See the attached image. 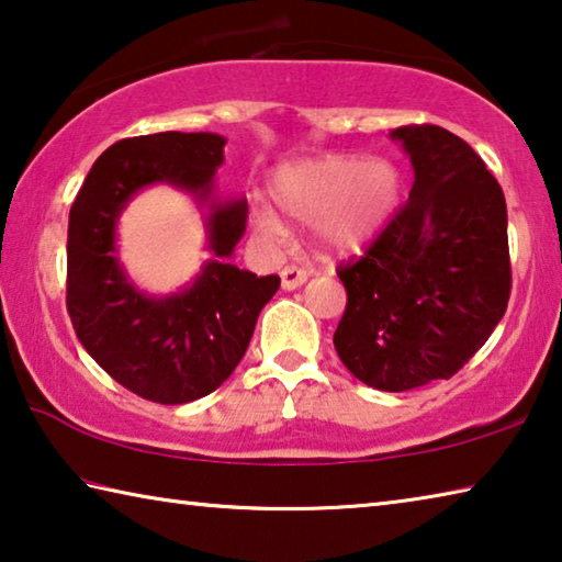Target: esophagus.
Listing matches in <instances>:
<instances>
[{"mask_svg":"<svg viewBox=\"0 0 562 562\" xmlns=\"http://www.w3.org/2000/svg\"><path fill=\"white\" fill-rule=\"evenodd\" d=\"M280 278H282V290H297L307 282V272L302 268H294V265H288V268L280 272Z\"/></svg>","mask_w":562,"mask_h":562,"instance_id":"1","label":"esophagus"}]
</instances>
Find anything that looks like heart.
Listing matches in <instances>:
<instances>
[{"mask_svg": "<svg viewBox=\"0 0 562 562\" xmlns=\"http://www.w3.org/2000/svg\"><path fill=\"white\" fill-rule=\"evenodd\" d=\"M272 198L292 221L315 225L329 252L347 255L372 243L392 221L402 198V173L386 158H304L272 176ZM255 223L270 235L284 233L270 205L255 211Z\"/></svg>", "mask_w": 562, "mask_h": 562, "instance_id": "1", "label": "heart"}]
</instances>
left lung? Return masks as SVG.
<instances>
[{"label":"left lung","mask_w":562,"mask_h":562,"mask_svg":"<svg viewBox=\"0 0 562 562\" xmlns=\"http://www.w3.org/2000/svg\"><path fill=\"white\" fill-rule=\"evenodd\" d=\"M414 166L406 205L337 270L347 310L335 349L382 392L449 379L479 351L510 297L508 213L479 154L441 126L389 133Z\"/></svg>","instance_id":"obj_1"}]
</instances>
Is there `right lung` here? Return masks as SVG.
<instances>
[{
	"mask_svg": "<svg viewBox=\"0 0 562 562\" xmlns=\"http://www.w3.org/2000/svg\"><path fill=\"white\" fill-rule=\"evenodd\" d=\"M223 148L217 133L123 138L97 158L69 213L66 310L76 337L103 372L156 404H188L215 392L240 364L255 322L280 288L278 274L258 278L231 262L247 201L215 195ZM156 182L194 195L214 252L193 283L166 299L140 293L115 255L122 207Z\"/></svg>",
	"mask_w": 562,
	"mask_h": 562,
	"instance_id": "1",
	"label": "right lung"
}]
</instances>
